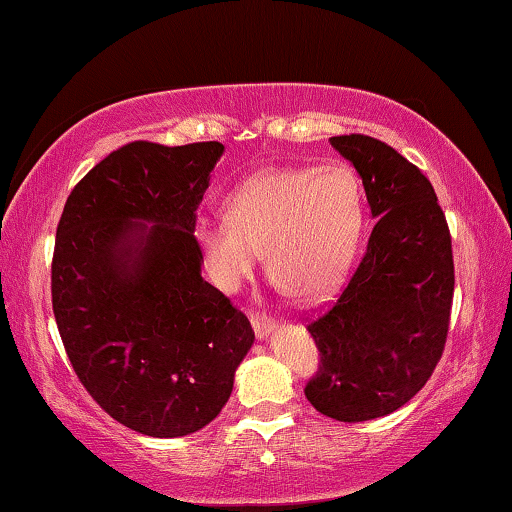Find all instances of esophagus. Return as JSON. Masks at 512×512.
<instances>
[{"mask_svg": "<svg viewBox=\"0 0 512 512\" xmlns=\"http://www.w3.org/2000/svg\"><path fill=\"white\" fill-rule=\"evenodd\" d=\"M250 324H253L257 338H264V335L269 333L273 326H276V322H273L271 315H266V312H257V310L250 312Z\"/></svg>", "mask_w": 512, "mask_h": 512, "instance_id": "obj_1", "label": "esophagus"}]
</instances>
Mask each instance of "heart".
<instances>
[{"mask_svg":"<svg viewBox=\"0 0 512 512\" xmlns=\"http://www.w3.org/2000/svg\"><path fill=\"white\" fill-rule=\"evenodd\" d=\"M225 223L195 230L204 262L223 289L266 271L301 301H317L338 285L363 227L361 181L347 165L266 167L239 183L223 202Z\"/></svg>","mask_w":512,"mask_h":512,"instance_id":"b5f03b06","label":"heart"}]
</instances>
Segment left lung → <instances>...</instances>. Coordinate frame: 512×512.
I'll return each mask as SVG.
<instances>
[{
	"instance_id": "left-lung-1",
	"label": "left lung",
	"mask_w": 512,
	"mask_h": 512,
	"mask_svg": "<svg viewBox=\"0 0 512 512\" xmlns=\"http://www.w3.org/2000/svg\"><path fill=\"white\" fill-rule=\"evenodd\" d=\"M331 144L361 174L368 248L308 331L319 368L305 398L324 416L361 423L407 404L444 354L455 289L451 232L432 183L386 142L352 133Z\"/></svg>"
}]
</instances>
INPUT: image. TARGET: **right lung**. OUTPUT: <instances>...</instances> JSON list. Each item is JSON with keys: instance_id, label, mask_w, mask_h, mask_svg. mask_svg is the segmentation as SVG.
<instances>
[{"instance_id": "add662e5", "label": "right lung", "mask_w": 512, "mask_h": 512, "mask_svg": "<svg viewBox=\"0 0 512 512\" xmlns=\"http://www.w3.org/2000/svg\"><path fill=\"white\" fill-rule=\"evenodd\" d=\"M223 149L128 142L78 181L57 225L52 310L68 361L105 414L147 437L209 425L255 340L202 278L193 234Z\"/></svg>"}]
</instances>
